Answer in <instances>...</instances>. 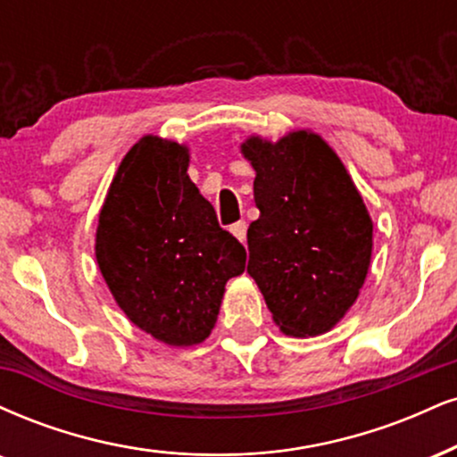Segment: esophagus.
Segmentation results:
<instances>
[{
  "instance_id": "esophagus-1",
  "label": "esophagus",
  "mask_w": 457,
  "mask_h": 457,
  "mask_svg": "<svg viewBox=\"0 0 457 457\" xmlns=\"http://www.w3.org/2000/svg\"><path fill=\"white\" fill-rule=\"evenodd\" d=\"M229 232H232L236 238L240 240V243H245L246 240V223L245 221H238V223H234L232 228H229Z\"/></svg>"
}]
</instances>
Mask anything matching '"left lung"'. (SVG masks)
<instances>
[{
	"instance_id": "left-lung-1",
	"label": "left lung",
	"mask_w": 457,
	"mask_h": 457,
	"mask_svg": "<svg viewBox=\"0 0 457 457\" xmlns=\"http://www.w3.org/2000/svg\"><path fill=\"white\" fill-rule=\"evenodd\" d=\"M253 195L249 266L285 334L317 337L349 311L370 266L372 221L337 153L311 131L277 145L249 138Z\"/></svg>"
}]
</instances>
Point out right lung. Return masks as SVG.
Here are the masks:
<instances>
[{
    "label": "right lung",
    "instance_id": "1",
    "mask_svg": "<svg viewBox=\"0 0 457 457\" xmlns=\"http://www.w3.org/2000/svg\"><path fill=\"white\" fill-rule=\"evenodd\" d=\"M189 153L145 136L120 162L100 212L96 257L114 300L136 326L174 347L202 343L225 283L246 251L191 183Z\"/></svg>",
    "mask_w": 457,
    "mask_h": 457
}]
</instances>
